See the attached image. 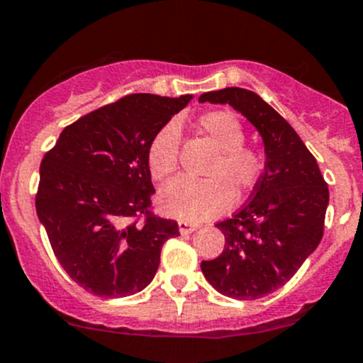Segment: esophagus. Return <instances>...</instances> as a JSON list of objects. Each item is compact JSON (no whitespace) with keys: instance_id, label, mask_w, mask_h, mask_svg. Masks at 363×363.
I'll return each mask as SVG.
<instances>
[{"instance_id":"34e87169","label":"esophagus","mask_w":363,"mask_h":363,"mask_svg":"<svg viewBox=\"0 0 363 363\" xmlns=\"http://www.w3.org/2000/svg\"><path fill=\"white\" fill-rule=\"evenodd\" d=\"M177 227H179V233H181L182 236H188V234L194 233V230L198 229V225L191 224V222H186V220H179Z\"/></svg>"}]
</instances>
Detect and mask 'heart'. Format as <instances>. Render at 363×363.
Wrapping results in <instances>:
<instances>
[{
	"label": "heart",
	"instance_id": "obj_1",
	"mask_svg": "<svg viewBox=\"0 0 363 363\" xmlns=\"http://www.w3.org/2000/svg\"><path fill=\"white\" fill-rule=\"evenodd\" d=\"M198 127L218 151L217 158L206 167L208 179L181 177L163 186L158 193V208L174 218L201 222L230 208L236 193H248L264 174V155L245 145V129L240 118L229 110H212L198 118ZM181 127L169 121L151 138L146 150L150 174L157 181L177 170Z\"/></svg>",
	"mask_w": 363,
	"mask_h": 363
}]
</instances>
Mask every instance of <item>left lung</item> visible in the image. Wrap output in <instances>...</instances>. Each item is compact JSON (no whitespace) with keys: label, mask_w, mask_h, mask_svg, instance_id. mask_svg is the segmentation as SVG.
I'll list each match as a JSON object with an SVG mask.
<instances>
[{"label":"left lung","mask_w":363,"mask_h":363,"mask_svg":"<svg viewBox=\"0 0 363 363\" xmlns=\"http://www.w3.org/2000/svg\"><path fill=\"white\" fill-rule=\"evenodd\" d=\"M198 101L233 106L264 143L265 169L250 201L217 224L225 236L224 252L201 262L203 276L218 293L257 300L284 286L315 252L324 234L328 184L293 127L257 93L225 87Z\"/></svg>","instance_id":"left-lung-1"}]
</instances>
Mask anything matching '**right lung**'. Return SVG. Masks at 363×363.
Returning a JSON list of instances; mask_svg holds the SVG:
<instances>
[{"instance_id": "1", "label": "right lung", "mask_w": 363, "mask_h": 363, "mask_svg": "<svg viewBox=\"0 0 363 363\" xmlns=\"http://www.w3.org/2000/svg\"><path fill=\"white\" fill-rule=\"evenodd\" d=\"M193 99L130 94L65 127L39 169L35 212L60 265L103 298L139 293L153 281L174 220L150 217L153 134Z\"/></svg>"}]
</instances>
